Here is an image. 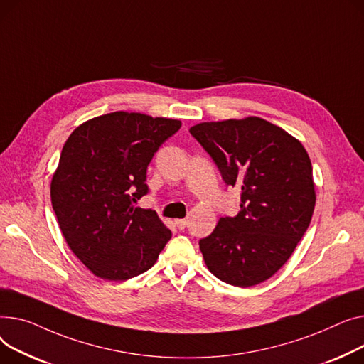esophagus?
Segmentation results:
<instances>
[{"label": "esophagus", "instance_id": "obj_1", "mask_svg": "<svg viewBox=\"0 0 364 364\" xmlns=\"http://www.w3.org/2000/svg\"><path fill=\"white\" fill-rule=\"evenodd\" d=\"M175 223H176V226H178L181 230H182V229H185V228H186V225H188V222H186L185 219H178Z\"/></svg>", "mask_w": 364, "mask_h": 364}]
</instances>
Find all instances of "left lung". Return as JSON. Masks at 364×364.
<instances>
[{
	"label": "left lung",
	"instance_id": "left-lung-1",
	"mask_svg": "<svg viewBox=\"0 0 364 364\" xmlns=\"http://www.w3.org/2000/svg\"><path fill=\"white\" fill-rule=\"evenodd\" d=\"M223 182L241 189L240 213L219 219L200 250L208 270L233 287L264 282L291 257L316 204L311 161L279 126L260 117L210 122L189 129Z\"/></svg>",
	"mask_w": 364,
	"mask_h": 364
}]
</instances>
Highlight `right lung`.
I'll list each match as a JSON object with an SVG mask.
<instances>
[{
	"label": "right lung",
	"instance_id": "obj_1",
	"mask_svg": "<svg viewBox=\"0 0 364 364\" xmlns=\"http://www.w3.org/2000/svg\"><path fill=\"white\" fill-rule=\"evenodd\" d=\"M173 119L116 112L85 122L63 146L51 203L76 257L105 281L151 269L172 232L151 208L135 207L149 189V161L181 129Z\"/></svg>",
	"mask_w": 364,
	"mask_h": 364
}]
</instances>
